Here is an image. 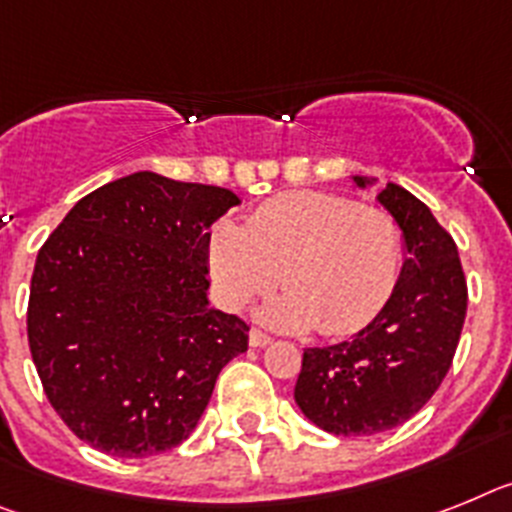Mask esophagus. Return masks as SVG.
I'll return each mask as SVG.
<instances>
[{
    "label": "esophagus",
    "mask_w": 512,
    "mask_h": 512,
    "mask_svg": "<svg viewBox=\"0 0 512 512\" xmlns=\"http://www.w3.org/2000/svg\"><path fill=\"white\" fill-rule=\"evenodd\" d=\"M270 342H273V337L265 335V332H262V330H252L250 332V345H252V348H265V345H270Z\"/></svg>",
    "instance_id": "1"
}]
</instances>
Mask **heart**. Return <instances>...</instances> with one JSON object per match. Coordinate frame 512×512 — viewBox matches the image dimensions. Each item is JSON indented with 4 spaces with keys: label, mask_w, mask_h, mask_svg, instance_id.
Segmentation results:
<instances>
[{
    "label": "heart",
    "mask_w": 512,
    "mask_h": 512,
    "mask_svg": "<svg viewBox=\"0 0 512 512\" xmlns=\"http://www.w3.org/2000/svg\"><path fill=\"white\" fill-rule=\"evenodd\" d=\"M404 237L384 208L319 190L275 195L247 216L213 226L208 268L221 301L231 309L288 288L265 309L283 330L353 335L379 317L397 291Z\"/></svg>",
    "instance_id": "heart-1"
}]
</instances>
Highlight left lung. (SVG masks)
Here are the masks:
<instances>
[{"mask_svg":"<svg viewBox=\"0 0 512 512\" xmlns=\"http://www.w3.org/2000/svg\"><path fill=\"white\" fill-rule=\"evenodd\" d=\"M358 188L373 185L353 177ZM379 203L397 219L407 260L381 314L350 340L306 348L296 404L332 435H376L425 407L451 368L466 317L456 242L430 208L386 182Z\"/></svg>","mask_w":512,"mask_h":512,"instance_id":"obj_1","label":"left lung"}]
</instances>
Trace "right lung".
Listing matches in <instances>:
<instances>
[{"instance_id": "right-lung-1", "label": "right lung", "mask_w": 512, "mask_h": 512, "mask_svg": "<svg viewBox=\"0 0 512 512\" xmlns=\"http://www.w3.org/2000/svg\"><path fill=\"white\" fill-rule=\"evenodd\" d=\"M239 198L133 172L84 195L38 252L28 342L48 402L97 451L180 446L247 322L208 306V226Z\"/></svg>"}]
</instances>
